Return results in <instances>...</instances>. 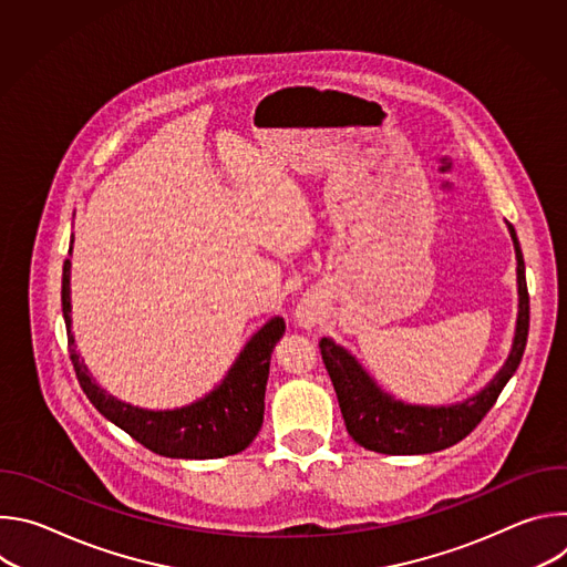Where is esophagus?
I'll use <instances>...</instances> for the list:
<instances>
[{
  "label": "esophagus",
  "instance_id": "obj_1",
  "mask_svg": "<svg viewBox=\"0 0 567 567\" xmlns=\"http://www.w3.org/2000/svg\"><path fill=\"white\" fill-rule=\"evenodd\" d=\"M318 318H320V307H318V302L313 300V298H302L300 302H298V307H296V320H298V326L300 328H313L316 322H318Z\"/></svg>",
  "mask_w": 567,
  "mask_h": 567
}]
</instances>
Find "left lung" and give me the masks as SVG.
Masks as SVG:
<instances>
[{
    "label": "left lung",
    "instance_id": "1",
    "mask_svg": "<svg viewBox=\"0 0 567 567\" xmlns=\"http://www.w3.org/2000/svg\"><path fill=\"white\" fill-rule=\"evenodd\" d=\"M509 233L516 249L518 274V318L512 352L501 372L475 396L453 406H413L383 392L361 363L332 339H320V357L334 383L339 406L350 437L368 451L385 455H422L449 449L464 440L482 417L492 411L498 394L520 365L529 332V293L525 260L512 224Z\"/></svg>",
    "mask_w": 567,
    "mask_h": 567
}]
</instances>
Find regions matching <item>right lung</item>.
<instances>
[{
  "label": "right lung",
  "mask_w": 567,
  "mask_h": 567,
  "mask_svg": "<svg viewBox=\"0 0 567 567\" xmlns=\"http://www.w3.org/2000/svg\"><path fill=\"white\" fill-rule=\"evenodd\" d=\"M69 271L71 260L66 258L62 267V313L69 357L80 388L103 417L152 453L164 457L213 460L235 455L254 442L265 417L271 352L285 334V320L280 316L271 318L258 334H254L224 381L210 394L177 411H143L107 394L90 374L83 357L78 354L71 334Z\"/></svg>",
  "instance_id": "obj_1"
}]
</instances>
